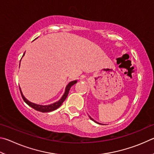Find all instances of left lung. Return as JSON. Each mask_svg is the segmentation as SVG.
Masks as SVG:
<instances>
[{"label":"left lung","instance_id":"obj_1","mask_svg":"<svg viewBox=\"0 0 154 154\" xmlns=\"http://www.w3.org/2000/svg\"><path fill=\"white\" fill-rule=\"evenodd\" d=\"M89 118H91V120H93V121H94V122H96V123H97V124H99V125H102V124H101V123H99V122H97V121H95V120H93V118H91V117L90 116H89Z\"/></svg>","mask_w":154,"mask_h":154}]
</instances>
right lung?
<instances>
[{"mask_svg": "<svg viewBox=\"0 0 154 154\" xmlns=\"http://www.w3.org/2000/svg\"><path fill=\"white\" fill-rule=\"evenodd\" d=\"M24 54H25V53H24ZM24 54H23V55H24ZM75 83H77V80H74V81L69 82L68 84H67V85L66 86V89H65V93L63 95V96L61 97V98L59 99L58 101L55 102V103H53L52 104H50V105H45V106H43V105L36 104V103H32V102L28 101V99H27L25 97H24V95H23V93H22V92H21V90L20 87V90L21 95V97H22L23 101H25L29 106H30L31 107H32V108H34V109L37 110V111H39V112H50L54 111V110H55L57 108H59V107L61 106V104L63 103V102L65 100H66V97H67V95H68V93H69L70 88H71L73 85H75Z\"/></svg>", "mask_w": 154, "mask_h": 154, "instance_id": "right-lung-1", "label": "right lung"}]
</instances>
